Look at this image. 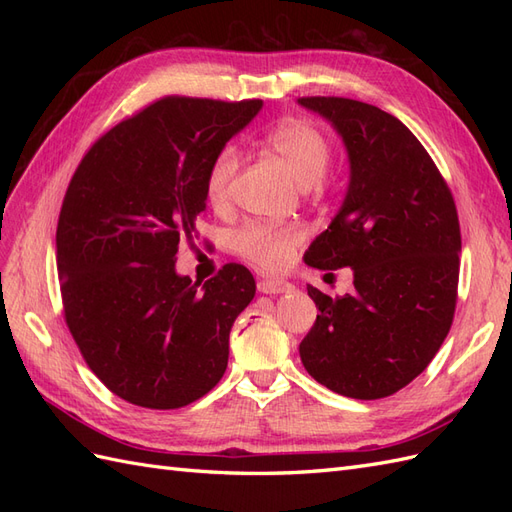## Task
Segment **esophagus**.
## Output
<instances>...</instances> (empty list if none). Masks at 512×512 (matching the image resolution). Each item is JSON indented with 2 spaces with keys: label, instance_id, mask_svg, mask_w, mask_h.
<instances>
[{
  "label": "esophagus",
  "instance_id": "obj_1",
  "mask_svg": "<svg viewBox=\"0 0 512 512\" xmlns=\"http://www.w3.org/2000/svg\"><path fill=\"white\" fill-rule=\"evenodd\" d=\"M292 288V284L284 282V280H260L258 282V290L262 294H280V292H288Z\"/></svg>",
  "mask_w": 512,
  "mask_h": 512
}]
</instances>
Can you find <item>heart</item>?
Segmentation results:
<instances>
[{
  "instance_id": "1",
  "label": "heart",
  "mask_w": 512,
  "mask_h": 512,
  "mask_svg": "<svg viewBox=\"0 0 512 512\" xmlns=\"http://www.w3.org/2000/svg\"><path fill=\"white\" fill-rule=\"evenodd\" d=\"M267 145L275 153L288 173L299 185L309 190H318L322 177L327 175L331 164V143L314 123L305 119H284L265 136ZM241 164L239 149L235 145H224L209 164L205 192L207 200L220 209L228 203L230 183L235 179ZM301 243V230L294 226H271L250 222L232 235V247L239 256L262 271L284 269L297 245Z\"/></svg>"
}]
</instances>
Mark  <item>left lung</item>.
Instances as JSON below:
<instances>
[{
  "instance_id": "left-lung-1",
  "label": "left lung",
  "mask_w": 512,
  "mask_h": 512,
  "mask_svg": "<svg viewBox=\"0 0 512 512\" xmlns=\"http://www.w3.org/2000/svg\"><path fill=\"white\" fill-rule=\"evenodd\" d=\"M342 136L350 183L309 267H350L352 294L314 286L312 331L299 346L307 374L333 393L380 399L410 384L451 331L461 232L451 190L397 117L350 98H299Z\"/></svg>"
}]
</instances>
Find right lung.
Wrapping results in <instances>:
<instances>
[{
	"mask_svg": "<svg viewBox=\"0 0 512 512\" xmlns=\"http://www.w3.org/2000/svg\"><path fill=\"white\" fill-rule=\"evenodd\" d=\"M260 108L160 98L100 136L68 185L57 222L66 324L89 369L134 406L183 408L224 376L254 277L230 262L198 290L175 254L207 209L215 153Z\"/></svg>",
	"mask_w": 512,
	"mask_h": 512,
	"instance_id": "obj_1",
	"label": "right lung"
}]
</instances>
